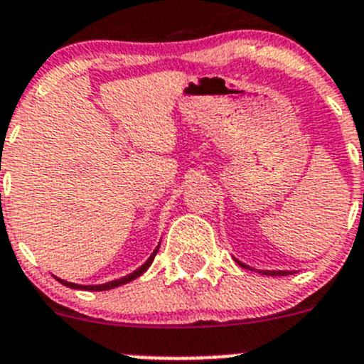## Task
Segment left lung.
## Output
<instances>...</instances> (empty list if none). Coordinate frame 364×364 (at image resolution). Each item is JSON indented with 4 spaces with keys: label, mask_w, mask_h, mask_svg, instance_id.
I'll return each instance as SVG.
<instances>
[{
    "label": "left lung",
    "mask_w": 364,
    "mask_h": 364,
    "mask_svg": "<svg viewBox=\"0 0 364 364\" xmlns=\"http://www.w3.org/2000/svg\"><path fill=\"white\" fill-rule=\"evenodd\" d=\"M235 261L240 264V267L249 268V270H256V268H252V267H249V264H245V263H242V261H238V259H236V257H235ZM256 272H259V274H263V276H288V274H294V272H291V270H256Z\"/></svg>",
    "instance_id": "obj_1"
}]
</instances>
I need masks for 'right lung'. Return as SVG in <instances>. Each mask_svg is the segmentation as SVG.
Instances as JSON below:
<instances>
[{"label":"right lung","mask_w":364,"mask_h":364,"mask_svg":"<svg viewBox=\"0 0 364 364\" xmlns=\"http://www.w3.org/2000/svg\"><path fill=\"white\" fill-rule=\"evenodd\" d=\"M158 249H160V245H158L156 249L153 250V254H151V256H149V259H147L146 263L142 264V267H139L135 272H132V274H128V276L121 277V279L110 281V283H105V284H76V283H69V281L60 279V277H55V279L60 281V283H62L63 287L74 288V290H87V291H105V290H112V288H117V287H121V284H126V283H129V281H133V279H136V277L142 276L144 272H146L147 268L151 267V263H153V261H154V256H156Z\"/></svg>","instance_id":"1"}]
</instances>
